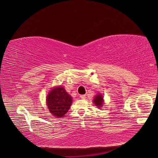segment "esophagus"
<instances>
[{
    "label": "esophagus",
    "instance_id": "1",
    "mask_svg": "<svg viewBox=\"0 0 158 158\" xmlns=\"http://www.w3.org/2000/svg\"><path fill=\"white\" fill-rule=\"evenodd\" d=\"M80 98L82 99H84L85 98V95H80Z\"/></svg>",
    "mask_w": 158,
    "mask_h": 158
}]
</instances>
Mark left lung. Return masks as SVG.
<instances>
[{
    "label": "left lung",
    "mask_w": 158,
    "mask_h": 158,
    "mask_svg": "<svg viewBox=\"0 0 158 158\" xmlns=\"http://www.w3.org/2000/svg\"><path fill=\"white\" fill-rule=\"evenodd\" d=\"M103 99L102 95L98 94L95 97L94 99V103H95V104L96 105V106H98L99 108L102 107L103 106Z\"/></svg>",
    "instance_id": "left-lung-1"
}]
</instances>
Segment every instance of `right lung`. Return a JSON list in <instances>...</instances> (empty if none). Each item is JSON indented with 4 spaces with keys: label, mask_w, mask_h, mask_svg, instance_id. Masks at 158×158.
Returning a JSON list of instances; mask_svg holds the SVG:
<instances>
[{
    "label": "right lung",
    "mask_w": 158,
    "mask_h": 158,
    "mask_svg": "<svg viewBox=\"0 0 158 158\" xmlns=\"http://www.w3.org/2000/svg\"><path fill=\"white\" fill-rule=\"evenodd\" d=\"M72 97L64 88H55L50 91L47 98V105L53 116L61 117L68 112L73 102Z\"/></svg>",
    "instance_id": "right-lung-1"
}]
</instances>
